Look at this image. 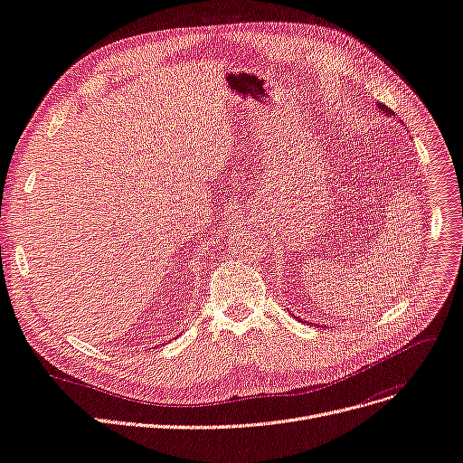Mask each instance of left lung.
Here are the masks:
<instances>
[{
    "label": "left lung",
    "instance_id": "1",
    "mask_svg": "<svg viewBox=\"0 0 463 463\" xmlns=\"http://www.w3.org/2000/svg\"><path fill=\"white\" fill-rule=\"evenodd\" d=\"M378 111H380L382 115H386V117H392V115H393V111H392L388 106H384V104H378Z\"/></svg>",
    "mask_w": 463,
    "mask_h": 463
}]
</instances>
